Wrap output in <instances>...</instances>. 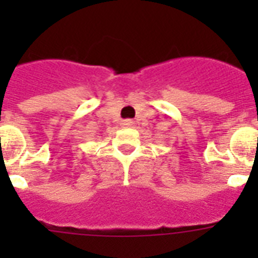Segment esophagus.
<instances>
[{"label":"esophagus","instance_id":"1","mask_svg":"<svg viewBox=\"0 0 258 258\" xmlns=\"http://www.w3.org/2000/svg\"><path fill=\"white\" fill-rule=\"evenodd\" d=\"M121 125H123V127H133L134 121L131 120V119H127V120L121 121Z\"/></svg>","mask_w":258,"mask_h":258}]
</instances>
